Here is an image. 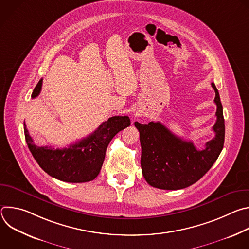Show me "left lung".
<instances>
[{
    "mask_svg": "<svg viewBox=\"0 0 249 249\" xmlns=\"http://www.w3.org/2000/svg\"><path fill=\"white\" fill-rule=\"evenodd\" d=\"M212 87L216 92L217 121L213 127L215 137L207 142L204 150H197L192 142L175 136L160 122H135L140 132L142 172L151 186L163 190L186 188L204 176L219 158L225 142V119L219 91L214 83Z\"/></svg>",
    "mask_w": 249,
    "mask_h": 249,
    "instance_id": "1",
    "label": "left lung"
}]
</instances>
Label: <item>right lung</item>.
<instances>
[{"label": "right lung", "instance_id": "1", "mask_svg": "<svg viewBox=\"0 0 249 249\" xmlns=\"http://www.w3.org/2000/svg\"><path fill=\"white\" fill-rule=\"evenodd\" d=\"M41 87L42 79L33 89L32 98L38 96ZM130 124L128 116H113L100 124L92 134L75 144L64 149H54L35 145L23 123L26 144L39 166L54 178L71 183L93 180L100 171L110 141Z\"/></svg>", "mask_w": 249, "mask_h": 249}]
</instances>
